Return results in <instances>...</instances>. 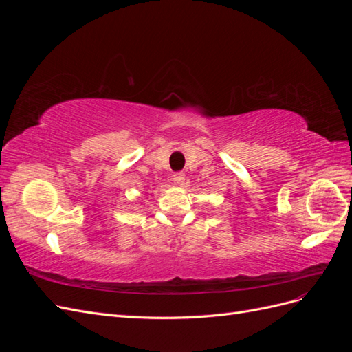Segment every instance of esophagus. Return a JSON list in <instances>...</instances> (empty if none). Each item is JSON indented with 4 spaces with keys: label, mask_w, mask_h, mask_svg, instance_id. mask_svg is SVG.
Instances as JSON below:
<instances>
[{
    "label": "esophagus",
    "mask_w": 352,
    "mask_h": 352,
    "mask_svg": "<svg viewBox=\"0 0 352 352\" xmlns=\"http://www.w3.org/2000/svg\"><path fill=\"white\" fill-rule=\"evenodd\" d=\"M185 173L184 172H177V173H175L173 175V180H175V182L177 184V185H182L184 182H185Z\"/></svg>",
    "instance_id": "obj_1"
}]
</instances>
